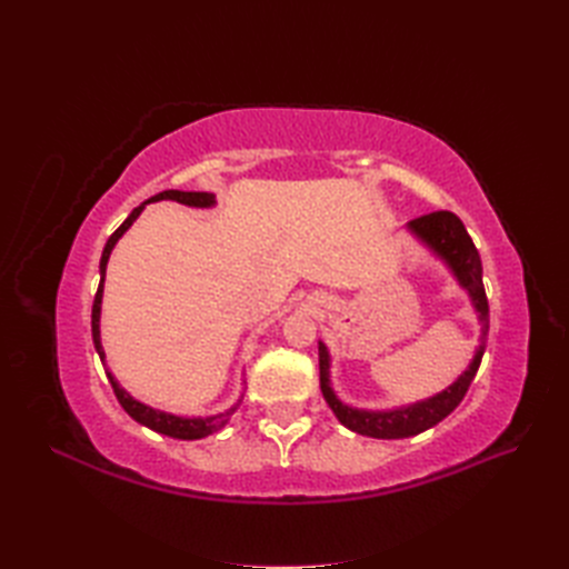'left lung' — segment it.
<instances>
[{"label": "left lung", "mask_w": 569, "mask_h": 569, "mask_svg": "<svg viewBox=\"0 0 569 569\" xmlns=\"http://www.w3.org/2000/svg\"><path fill=\"white\" fill-rule=\"evenodd\" d=\"M408 230L418 239L432 249L439 258H443L446 266L453 270L458 282L468 289V295L477 308L479 320H481V343L472 358L470 368L465 370L458 380L443 389L441 393L432 396V399L418 401L406 408L396 410H358L337 399V393L330 387V353L327 347L320 341L318 353H320V389L327 406L332 408L335 416L343 427H349L351 432L375 437V439H406L416 437L425 429L439 425L446 416L458 408L462 396L468 393L475 375L479 370L481 356H485V339L489 332V301L485 282H481V258L472 239L465 230L462 220L451 211H435L420 216L408 222Z\"/></svg>", "instance_id": "obj_1"}]
</instances>
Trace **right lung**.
<instances>
[{"mask_svg":"<svg viewBox=\"0 0 569 569\" xmlns=\"http://www.w3.org/2000/svg\"><path fill=\"white\" fill-rule=\"evenodd\" d=\"M161 199H173V201L184 203V206H197V209H209V206L216 203V197L209 194V192H180V189H166V192H159L157 197H151V199H147L144 203L137 206V209H132V213L123 220V226H120V228L109 237V242H107L104 251H101V261H99V274H101V278H99V289H97V295H94V303H92V341H94V349H97V353H99V358H101V363H104L107 356H104V349H101L99 316H101V295H104V278H107V263H109L111 249L116 247L118 239L123 237V232L137 220V216H140V213L144 211V206L151 203V201H161ZM107 377H109V382H111V387H113V391H116L118 403L126 408V412H128V416H130L132 420H137L140 425L153 429V432L166 435V437H173V439H187V441H192V439H203V437L213 435L216 429H220L222 425H226V422L230 420V416H232V412H234L237 406H239V403H234L230 410L220 412V416H211V418H178V416H170V412H163V410H157V408H149V406H144V403H140V401H134L132 396L116 382V377H113L111 372H107Z\"/></svg>","mask_w":569,"mask_h":569,"instance_id":"right-lung-1","label":"right lung"}]
</instances>
